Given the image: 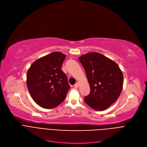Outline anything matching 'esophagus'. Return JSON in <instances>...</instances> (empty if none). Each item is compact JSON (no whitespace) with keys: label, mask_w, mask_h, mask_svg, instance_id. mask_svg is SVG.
I'll return each instance as SVG.
<instances>
[{"label":"esophagus","mask_w":147,"mask_h":147,"mask_svg":"<svg viewBox=\"0 0 147 147\" xmlns=\"http://www.w3.org/2000/svg\"><path fill=\"white\" fill-rule=\"evenodd\" d=\"M78 86H79V83H78V82H76V83L74 85V87H75V88H78Z\"/></svg>","instance_id":"esophagus-1"}]
</instances>
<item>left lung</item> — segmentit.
Returning a JSON list of instances; mask_svg holds the SVG:
<instances>
[{
  "instance_id": "8db88e82",
  "label": "left lung",
  "mask_w": 147,
  "mask_h": 147,
  "mask_svg": "<svg viewBox=\"0 0 147 147\" xmlns=\"http://www.w3.org/2000/svg\"><path fill=\"white\" fill-rule=\"evenodd\" d=\"M88 81L90 92L84 101L96 110H105L115 102L122 92L123 74L111 59L96 52L79 57Z\"/></svg>"
}]
</instances>
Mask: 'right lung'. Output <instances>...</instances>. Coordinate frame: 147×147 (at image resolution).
Segmentation results:
<instances>
[{"instance_id": "add662e5", "label": "right lung", "mask_w": 147, "mask_h": 147, "mask_svg": "<svg viewBox=\"0 0 147 147\" xmlns=\"http://www.w3.org/2000/svg\"><path fill=\"white\" fill-rule=\"evenodd\" d=\"M66 55L55 51L36 60L27 72V84L30 94L37 104L53 109L64 101L70 89L61 67Z\"/></svg>"}]
</instances>
